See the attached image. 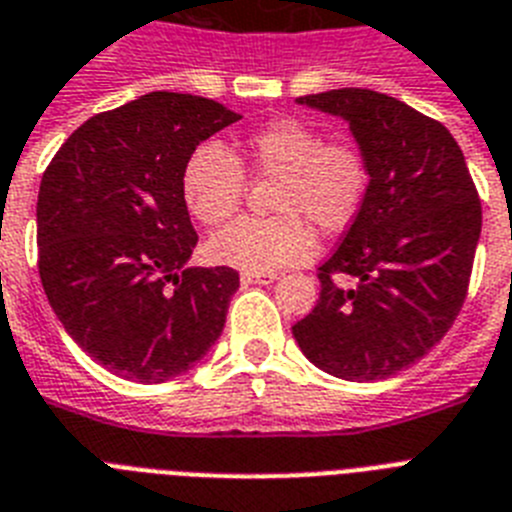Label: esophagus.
Here are the masks:
<instances>
[{
  "mask_svg": "<svg viewBox=\"0 0 512 512\" xmlns=\"http://www.w3.org/2000/svg\"><path fill=\"white\" fill-rule=\"evenodd\" d=\"M276 273H242V286H252V284H260V286H268L276 281Z\"/></svg>",
  "mask_w": 512,
  "mask_h": 512,
  "instance_id": "esophagus-1",
  "label": "esophagus"
}]
</instances>
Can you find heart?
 Masks as SVG:
<instances>
[{
  "label": "heart",
  "instance_id": "b5f03b06",
  "mask_svg": "<svg viewBox=\"0 0 512 512\" xmlns=\"http://www.w3.org/2000/svg\"><path fill=\"white\" fill-rule=\"evenodd\" d=\"M244 170L276 178L270 218H239L207 242L218 265L244 273H273L313 257L318 226L339 234L355 223L368 197L371 170L347 141H326L318 128L281 118L257 128L228 152L218 141L199 144L181 170V199L191 218L218 226L239 210L247 189Z\"/></svg>",
  "mask_w": 512,
  "mask_h": 512
}]
</instances>
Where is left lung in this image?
<instances>
[{"label": "left lung", "mask_w": 512, "mask_h": 512, "mask_svg": "<svg viewBox=\"0 0 512 512\" xmlns=\"http://www.w3.org/2000/svg\"><path fill=\"white\" fill-rule=\"evenodd\" d=\"M297 105L350 123L371 186L321 265V299L292 326L299 350L344 381H381L413 365L458 318L481 236V202L442 123L371 89H334ZM356 278L342 290L333 273Z\"/></svg>", "instance_id": "1"}]
</instances>
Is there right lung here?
<instances>
[{"instance_id":"obj_1","label":"right lung","mask_w":512,"mask_h":512,"mask_svg":"<svg viewBox=\"0 0 512 512\" xmlns=\"http://www.w3.org/2000/svg\"><path fill=\"white\" fill-rule=\"evenodd\" d=\"M236 120L215 99L152 91L86 120L44 170L41 286L70 339L128 381L181 376L226 326L239 273L186 268L197 231L181 170Z\"/></svg>"}]
</instances>
